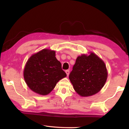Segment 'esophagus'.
Wrapping results in <instances>:
<instances>
[{
	"label": "esophagus",
	"mask_w": 129,
	"mask_h": 129,
	"mask_svg": "<svg viewBox=\"0 0 129 129\" xmlns=\"http://www.w3.org/2000/svg\"><path fill=\"white\" fill-rule=\"evenodd\" d=\"M65 73H66L67 76H68L69 75V70H67V71H65Z\"/></svg>",
	"instance_id": "esophagus-1"
}]
</instances>
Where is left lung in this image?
Wrapping results in <instances>:
<instances>
[{"label": "left lung", "mask_w": 129, "mask_h": 129, "mask_svg": "<svg viewBox=\"0 0 129 129\" xmlns=\"http://www.w3.org/2000/svg\"><path fill=\"white\" fill-rule=\"evenodd\" d=\"M77 57L69 78L80 96L89 97L101 90L108 77L105 64L97 54L90 52Z\"/></svg>", "instance_id": "left-lung-1"}]
</instances>
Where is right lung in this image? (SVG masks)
<instances>
[{"label":"right lung","instance_id":"1","mask_svg":"<svg viewBox=\"0 0 129 129\" xmlns=\"http://www.w3.org/2000/svg\"><path fill=\"white\" fill-rule=\"evenodd\" d=\"M55 51L44 49L30 57L23 71L25 82L39 94H48L67 74L56 58Z\"/></svg>","mask_w":129,"mask_h":129}]
</instances>
